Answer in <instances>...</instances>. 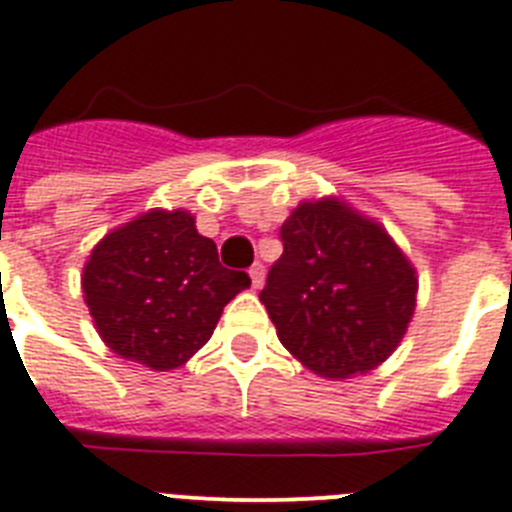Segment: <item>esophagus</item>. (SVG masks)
<instances>
[{
  "instance_id": "34e87169",
  "label": "esophagus",
  "mask_w": 512,
  "mask_h": 512,
  "mask_svg": "<svg viewBox=\"0 0 512 512\" xmlns=\"http://www.w3.org/2000/svg\"><path fill=\"white\" fill-rule=\"evenodd\" d=\"M248 275H251V285L256 290H259L261 285H264V267H261L259 261H256V264H253V267L248 269Z\"/></svg>"
}]
</instances>
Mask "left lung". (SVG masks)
Listing matches in <instances>:
<instances>
[{"instance_id":"obj_1","label":"left lung","mask_w":512,"mask_h":512,"mask_svg":"<svg viewBox=\"0 0 512 512\" xmlns=\"http://www.w3.org/2000/svg\"><path fill=\"white\" fill-rule=\"evenodd\" d=\"M282 256L259 293L277 338L322 378L386 362L415 312L418 277L378 222L343 200H304L280 227Z\"/></svg>"}]
</instances>
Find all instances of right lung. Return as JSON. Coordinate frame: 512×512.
I'll return each instance as SVG.
<instances>
[{
	"label": "right lung",
	"mask_w": 512,
	"mask_h": 512,
	"mask_svg": "<svg viewBox=\"0 0 512 512\" xmlns=\"http://www.w3.org/2000/svg\"><path fill=\"white\" fill-rule=\"evenodd\" d=\"M251 285L219 264L195 216L147 211L94 245L81 288L110 351L150 370H174L211 338L224 306Z\"/></svg>",
	"instance_id": "1"
}]
</instances>
